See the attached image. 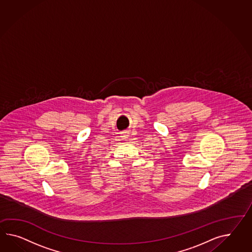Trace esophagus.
<instances>
[{
  "label": "esophagus",
  "instance_id": "obj_1",
  "mask_svg": "<svg viewBox=\"0 0 252 252\" xmlns=\"http://www.w3.org/2000/svg\"><path fill=\"white\" fill-rule=\"evenodd\" d=\"M121 134V135H120V137H121V139L122 140H127V138H128V135H129V131L128 130H126V131H123V132H121L120 133Z\"/></svg>",
  "mask_w": 252,
  "mask_h": 252
}]
</instances>
